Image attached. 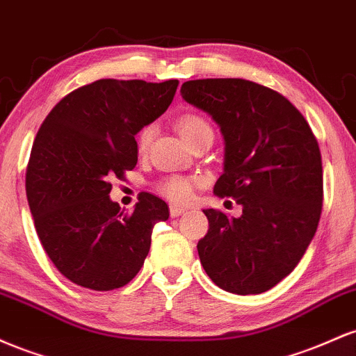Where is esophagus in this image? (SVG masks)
I'll return each instance as SVG.
<instances>
[{
	"label": "esophagus",
	"instance_id": "esophagus-1",
	"mask_svg": "<svg viewBox=\"0 0 356 356\" xmlns=\"http://www.w3.org/2000/svg\"><path fill=\"white\" fill-rule=\"evenodd\" d=\"M186 211V207H179V205H170V215L171 217H179Z\"/></svg>",
	"mask_w": 356,
	"mask_h": 356
}]
</instances>
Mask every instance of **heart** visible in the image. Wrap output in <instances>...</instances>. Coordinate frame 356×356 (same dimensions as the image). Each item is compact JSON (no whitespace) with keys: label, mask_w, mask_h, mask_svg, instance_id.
<instances>
[{"label":"heart","mask_w":356,"mask_h":356,"mask_svg":"<svg viewBox=\"0 0 356 356\" xmlns=\"http://www.w3.org/2000/svg\"><path fill=\"white\" fill-rule=\"evenodd\" d=\"M177 127L179 134L183 136L186 143L191 146L193 143H197L202 138H213V127L210 126V122L205 118L198 114H183L179 115L177 121ZM154 129L153 124H147L139 129L138 136H136V146H138L139 153H146L149 149L151 143H153ZM202 183V179L198 177H181V175H173V177H168L158 183V191L166 197L171 202L183 203L186 200L191 198L193 191L197 186Z\"/></svg>","instance_id":"b5f03b06"}]
</instances>
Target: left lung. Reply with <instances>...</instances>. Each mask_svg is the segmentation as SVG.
<instances>
[{"instance_id":"left-lung-1","label":"left lung","mask_w":356,"mask_h":356,"mask_svg":"<svg viewBox=\"0 0 356 356\" xmlns=\"http://www.w3.org/2000/svg\"><path fill=\"white\" fill-rule=\"evenodd\" d=\"M181 97L209 113L225 139L223 175L213 193L242 205L238 218L203 210L209 232L197 249L223 291L261 294L305 255L323 209L316 138L284 95L243 79H198Z\"/></svg>"}]
</instances>
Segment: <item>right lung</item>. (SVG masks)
Segmentation results:
<instances>
[{
    "label": "right lung",
    "mask_w": 356,
    "mask_h": 356,
    "mask_svg": "<svg viewBox=\"0 0 356 356\" xmlns=\"http://www.w3.org/2000/svg\"><path fill=\"white\" fill-rule=\"evenodd\" d=\"M178 81L101 79L72 90L40 126L26 166V198L43 250L74 284L126 286L139 273L161 198L143 191L131 213L109 198L138 163L134 136L168 109Z\"/></svg>",
    "instance_id": "obj_1"
}]
</instances>
